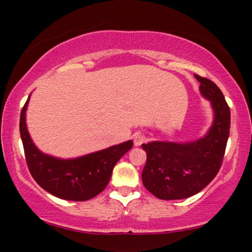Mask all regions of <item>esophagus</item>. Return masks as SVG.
<instances>
[{
	"mask_svg": "<svg viewBox=\"0 0 252 252\" xmlns=\"http://www.w3.org/2000/svg\"><path fill=\"white\" fill-rule=\"evenodd\" d=\"M144 141H146V137H144L143 135L137 134V135L134 136V144L136 147H140L141 144L144 142Z\"/></svg>",
	"mask_w": 252,
	"mask_h": 252,
	"instance_id": "esophagus-1",
	"label": "esophagus"
}]
</instances>
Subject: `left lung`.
Instances as JSON below:
<instances>
[{
	"mask_svg": "<svg viewBox=\"0 0 252 252\" xmlns=\"http://www.w3.org/2000/svg\"><path fill=\"white\" fill-rule=\"evenodd\" d=\"M201 96L211 104L213 121L202 137L189 142L153 141L143 143L147 162L142 182L162 200L186 199L204 189L221 166L230 134V108L221 91L210 79L195 76Z\"/></svg>",
	"mask_w": 252,
	"mask_h": 252,
	"instance_id": "8db88e82",
	"label": "left lung"
}]
</instances>
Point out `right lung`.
Segmentation results:
<instances>
[{"label":"right lung","mask_w":252,"mask_h":252,"mask_svg":"<svg viewBox=\"0 0 252 252\" xmlns=\"http://www.w3.org/2000/svg\"><path fill=\"white\" fill-rule=\"evenodd\" d=\"M30 97L20 116V134L32 176L46 192L71 201H85L108 186L115 164L132 147V141L78 156L62 158L45 154L34 144L26 123Z\"/></svg>","instance_id":"1"}]
</instances>
